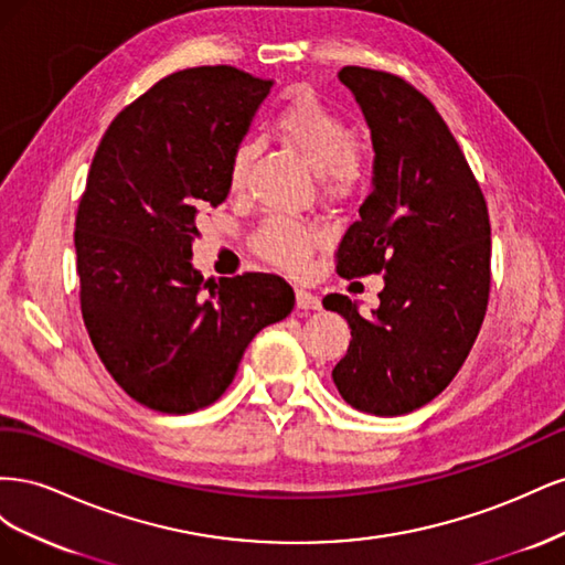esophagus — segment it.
Here are the masks:
<instances>
[{
	"label": "esophagus",
	"instance_id": "34e87169",
	"mask_svg": "<svg viewBox=\"0 0 565 565\" xmlns=\"http://www.w3.org/2000/svg\"><path fill=\"white\" fill-rule=\"evenodd\" d=\"M297 309H301V311H318L320 309V297L313 295L311 289L297 287Z\"/></svg>",
	"mask_w": 565,
	"mask_h": 565
}]
</instances>
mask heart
Instances as JSON below:
<instances>
[{
	"label": "heart",
	"instance_id": "heart-1",
	"mask_svg": "<svg viewBox=\"0 0 565 565\" xmlns=\"http://www.w3.org/2000/svg\"><path fill=\"white\" fill-rule=\"evenodd\" d=\"M276 131L287 146H292L309 162L328 191L344 193L355 183V131L339 115L318 104L316 98H295L278 115ZM252 156L254 146L249 141L235 146L228 164V185L233 191L243 188ZM316 243V233L282 218H270L259 235H256V247H259L266 259L289 270H301L306 266Z\"/></svg>",
	"mask_w": 565,
	"mask_h": 565
}]
</instances>
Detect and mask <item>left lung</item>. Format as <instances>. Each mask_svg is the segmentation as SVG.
Masks as SVG:
<instances>
[{"instance_id": "8db88e82", "label": "left lung", "mask_w": 565, "mask_h": 565, "mask_svg": "<svg viewBox=\"0 0 565 565\" xmlns=\"http://www.w3.org/2000/svg\"><path fill=\"white\" fill-rule=\"evenodd\" d=\"M339 82L370 127L372 191L337 249V273H384L380 306L361 316L344 295L351 344L332 370L351 407L398 417L446 388L478 337L490 292L488 204L431 100L405 79L347 65Z\"/></svg>"}]
</instances>
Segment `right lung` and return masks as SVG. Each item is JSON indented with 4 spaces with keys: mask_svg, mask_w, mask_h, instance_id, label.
<instances>
[{
    "mask_svg": "<svg viewBox=\"0 0 565 565\" xmlns=\"http://www.w3.org/2000/svg\"><path fill=\"white\" fill-rule=\"evenodd\" d=\"M273 87L231 65L188 67L119 113L75 221L82 318L127 396L167 415L221 398L249 341L287 318L273 273L204 280L198 214L228 198V164Z\"/></svg>",
    "mask_w": 565,
    "mask_h": 565,
    "instance_id": "1",
    "label": "right lung"
}]
</instances>
